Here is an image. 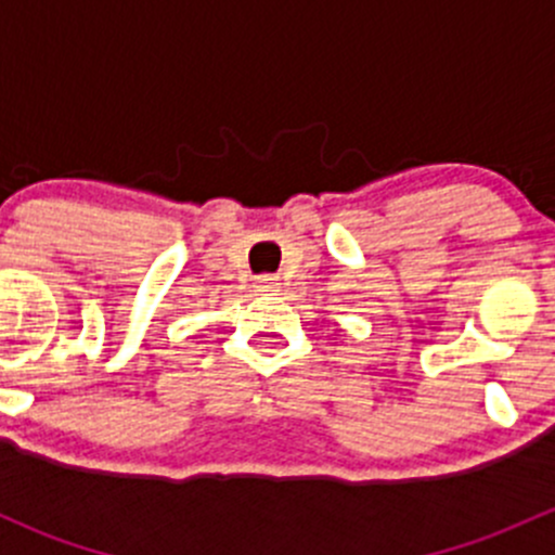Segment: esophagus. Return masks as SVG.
Segmentation results:
<instances>
[{
  "label": "esophagus",
  "mask_w": 555,
  "mask_h": 555,
  "mask_svg": "<svg viewBox=\"0 0 555 555\" xmlns=\"http://www.w3.org/2000/svg\"><path fill=\"white\" fill-rule=\"evenodd\" d=\"M255 287L257 293H276L279 276H273V273H262V276L255 279Z\"/></svg>",
  "instance_id": "34e87169"
}]
</instances>
